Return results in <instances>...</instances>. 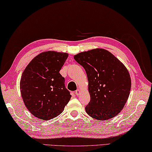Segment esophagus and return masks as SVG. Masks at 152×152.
Segmentation results:
<instances>
[{"mask_svg": "<svg viewBox=\"0 0 152 152\" xmlns=\"http://www.w3.org/2000/svg\"><path fill=\"white\" fill-rule=\"evenodd\" d=\"M75 94L76 95H79L80 94V91L79 89H77V90L75 91Z\"/></svg>", "mask_w": 152, "mask_h": 152, "instance_id": "34e87169", "label": "esophagus"}]
</instances>
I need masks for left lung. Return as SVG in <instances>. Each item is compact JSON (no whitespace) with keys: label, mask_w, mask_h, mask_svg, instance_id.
<instances>
[{"label":"left lung","mask_w":152,"mask_h":152,"mask_svg":"<svg viewBox=\"0 0 152 152\" xmlns=\"http://www.w3.org/2000/svg\"><path fill=\"white\" fill-rule=\"evenodd\" d=\"M85 68L91 100L86 112L96 120L115 116L128 99L131 80L127 69L107 50L96 49L74 55Z\"/></svg>","instance_id":"obj_1"}]
</instances>
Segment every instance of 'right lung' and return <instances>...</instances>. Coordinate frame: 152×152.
Returning a JSON list of instances; mask_svg holds the SVG:
<instances>
[{
  "mask_svg": "<svg viewBox=\"0 0 152 152\" xmlns=\"http://www.w3.org/2000/svg\"><path fill=\"white\" fill-rule=\"evenodd\" d=\"M68 57L47 51L35 57L21 76L20 91L26 107L35 117L49 120L61 114L71 98L59 73Z\"/></svg>",
  "mask_w": 152,
  "mask_h": 152,
  "instance_id": "obj_1",
  "label": "right lung"
}]
</instances>
